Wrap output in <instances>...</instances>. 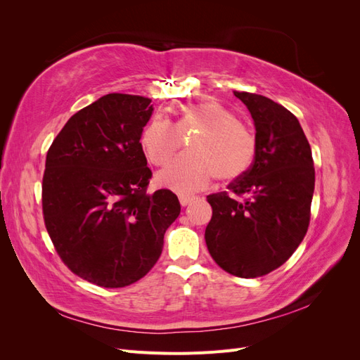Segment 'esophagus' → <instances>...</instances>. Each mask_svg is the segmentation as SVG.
Listing matches in <instances>:
<instances>
[{"label": "esophagus", "mask_w": 360, "mask_h": 360, "mask_svg": "<svg viewBox=\"0 0 360 360\" xmlns=\"http://www.w3.org/2000/svg\"><path fill=\"white\" fill-rule=\"evenodd\" d=\"M179 200H180V204L184 207V205H189L195 200H198V197H197V195H184V193H181Z\"/></svg>", "instance_id": "esophagus-1"}]
</instances>
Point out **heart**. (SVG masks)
<instances>
[{
  "mask_svg": "<svg viewBox=\"0 0 360 360\" xmlns=\"http://www.w3.org/2000/svg\"><path fill=\"white\" fill-rule=\"evenodd\" d=\"M191 139V153L177 158L159 174L162 184L180 193L200 191L213 177L238 179L255 158L254 134L237 122L236 115L217 102H197L180 108L179 120L153 118L141 134V147L155 165H165Z\"/></svg>",
  "mask_w": 360,
  "mask_h": 360,
  "instance_id": "heart-1",
  "label": "heart"
}]
</instances>
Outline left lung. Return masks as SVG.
<instances>
[{
  "label": "left lung",
  "mask_w": 360,
  "mask_h": 360,
  "mask_svg": "<svg viewBox=\"0 0 360 360\" xmlns=\"http://www.w3.org/2000/svg\"><path fill=\"white\" fill-rule=\"evenodd\" d=\"M234 96L252 115L257 151L252 165L228 191L207 197L213 214L204 237L221 269L258 278L284 264L307 234L315 169L296 115L261 94Z\"/></svg>",
  "instance_id": "8db88e82"
}]
</instances>
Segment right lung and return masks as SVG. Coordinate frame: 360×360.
<instances>
[{
	"label": "right lung",
	"instance_id": "add662e5",
	"mask_svg": "<svg viewBox=\"0 0 360 360\" xmlns=\"http://www.w3.org/2000/svg\"><path fill=\"white\" fill-rule=\"evenodd\" d=\"M148 97L111 93L69 118L46 155L43 219L75 275L105 288L134 284L156 264L180 214L169 189L147 193L141 134Z\"/></svg>",
	"mask_w": 360,
	"mask_h": 360
}]
</instances>
